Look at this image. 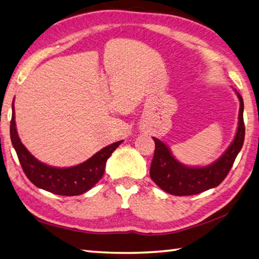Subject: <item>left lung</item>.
Returning a JSON list of instances; mask_svg holds the SVG:
<instances>
[{"mask_svg": "<svg viewBox=\"0 0 259 259\" xmlns=\"http://www.w3.org/2000/svg\"><path fill=\"white\" fill-rule=\"evenodd\" d=\"M236 95L240 100L238 130L230 147L213 163L205 166L184 165L175 159L164 143L153 137L155 151L151 163L150 176L161 190L177 196L193 195L216 187L224 181L244 142L243 99L239 93Z\"/></svg>", "mask_w": 259, "mask_h": 259, "instance_id": "1", "label": "left lung"}]
</instances>
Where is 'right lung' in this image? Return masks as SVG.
Here are the masks:
<instances>
[{"label":"right lung","instance_id":"1","mask_svg":"<svg viewBox=\"0 0 259 259\" xmlns=\"http://www.w3.org/2000/svg\"><path fill=\"white\" fill-rule=\"evenodd\" d=\"M10 138L19 162L27 178L35 186L58 195H80L93 188L103 177L106 161L119 147L122 140L113 143L96 153L89 160L69 168L47 165L30 154L20 142L16 128L15 107L12 104Z\"/></svg>","mask_w":259,"mask_h":259}]
</instances>
